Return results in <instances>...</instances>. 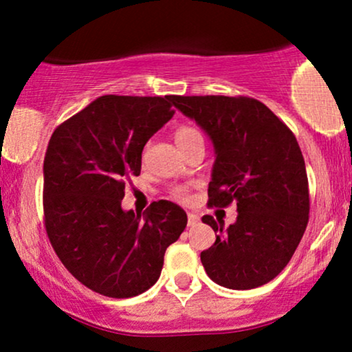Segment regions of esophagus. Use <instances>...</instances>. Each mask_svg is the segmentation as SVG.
<instances>
[{
  "mask_svg": "<svg viewBox=\"0 0 352 352\" xmlns=\"http://www.w3.org/2000/svg\"><path fill=\"white\" fill-rule=\"evenodd\" d=\"M200 221L199 215H195V213H188V227H197Z\"/></svg>",
  "mask_w": 352,
  "mask_h": 352,
  "instance_id": "obj_1",
  "label": "esophagus"
}]
</instances>
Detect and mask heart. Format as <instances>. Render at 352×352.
<instances>
[{
    "mask_svg": "<svg viewBox=\"0 0 352 352\" xmlns=\"http://www.w3.org/2000/svg\"><path fill=\"white\" fill-rule=\"evenodd\" d=\"M173 139H175V142L180 147V151H184L185 147H188V145H192L195 142H204V137H201L199 129H195L193 125H188V124L177 125L175 131H173ZM172 195L180 201H188L190 200L188 190L184 188V187L173 188Z\"/></svg>",
    "mask_w": 352,
    "mask_h": 352,
    "instance_id": "obj_1",
    "label": "heart"
}]
</instances>
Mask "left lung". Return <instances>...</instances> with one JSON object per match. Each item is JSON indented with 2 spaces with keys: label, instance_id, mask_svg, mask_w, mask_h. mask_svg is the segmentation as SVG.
Masks as SVG:
<instances>
[{
  "label": "left lung",
  "instance_id": "obj_1",
  "mask_svg": "<svg viewBox=\"0 0 352 352\" xmlns=\"http://www.w3.org/2000/svg\"><path fill=\"white\" fill-rule=\"evenodd\" d=\"M172 104L207 132L215 147L208 207L236 204V221L200 253L217 285L253 289L272 281L292 260L309 220L305 159L292 129L260 100L246 96H172Z\"/></svg>",
  "mask_w": 352,
  "mask_h": 352
}]
</instances>
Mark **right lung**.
Here are the masks:
<instances>
[{
    "instance_id": "right-lung-1",
    "label": "right lung",
    "mask_w": 352,
    "mask_h": 352,
    "mask_svg": "<svg viewBox=\"0 0 352 352\" xmlns=\"http://www.w3.org/2000/svg\"><path fill=\"white\" fill-rule=\"evenodd\" d=\"M172 96H102L52 132L44 155V227L76 280L109 298H132L159 280L165 250L187 227L173 201L124 212L125 185L147 140L172 119Z\"/></svg>"
}]
</instances>
